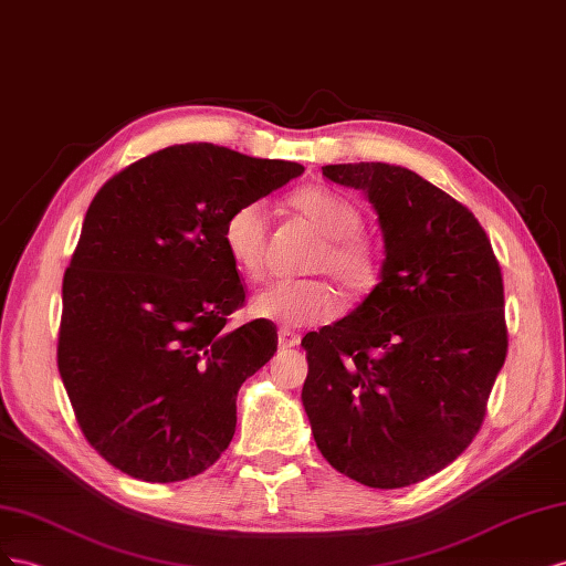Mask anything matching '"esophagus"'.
Returning a JSON list of instances; mask_svg holds the SVG:
<instances>
[{"mask_svg": "<svg viewBox=\"0 0 566 566\" xmlns=\"http://www.w3.org/2000/svg\"><path fill=\"white\" fill-rule=\"evenodd\" d=\"M277 344H280V348H296L301 344V336L292 329L282 327L280 334H277Z\"/></svg>", "mask_w": 566, "mask_h": 566, "instance_id": "obj_1", "label": "esophagus"}]
</instances>
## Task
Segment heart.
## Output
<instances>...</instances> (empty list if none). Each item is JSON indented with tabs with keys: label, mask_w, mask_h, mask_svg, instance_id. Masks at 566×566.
I'll return each mask as SVG.
<instances>
[{
	"label": "heart",
	"mask_w": 566,
	"mask_h": 566,
	"mask_svg": "<svg viewBox=\"0 0 566 566\" xmlns=\"http://www.w3.org/2000/svg\"><path fill=\"white\" fill-rule=\"evenodd\" d=\"M292 206L325 237L315 258L317 270H327L346 292L360 294L377 277V258L369 241L358 234L360 208L344 193L308 187L294 193ZM222 244L232 263L249 277L261 274L268 244V213L261 201L241 203L228 216ZM258 317L277 319L282 325L305 327L327 322L338 313V296L322 280H277L251 298Z\"/></svg>",
	"instance_id": "obj_1"
}]
</instances>
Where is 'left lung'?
Returning a JSON list of instances; mask_svg holds the SVG:
<instances>
[{"label": "left lung", "instance_id": "obj_1", "mask_svg": "<svg viewBox=\"0 0 566 566\" xmlns=\"http://www.w3.org/2000/svg\"><path fill=\"white\" fill-rule=\"evenodd\" d=\"M322 175L360 189L384 239L358 308L303 336L301 400L319 453L369 489L424 481L472 443L507 355L503 274L479 220L391 164Z\"/></svg>", "mask_w": 566, "mask_h": 566}]
</instances>
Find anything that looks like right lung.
Here are the masks:
<instances>
[{
    "label": "right lung",
    "mask_w": 566,
    "mask_h": 566,
    "mask_svg": "<svg viewBox=\"0 0 566 566\" xmlns=\"http://www.w3.org/2000/svg\"><path fill=\"white\" fill-rule=\"evenodd\" d=\"M303 172L216 144L160 149L96 191L63 274L59 375L90 446L151 483L208 470L237 394L277 350L268 319L228 329L244 284L224 220Z\"/></svg>",
    "instance_id": "add662e5"
}]
</instances>
